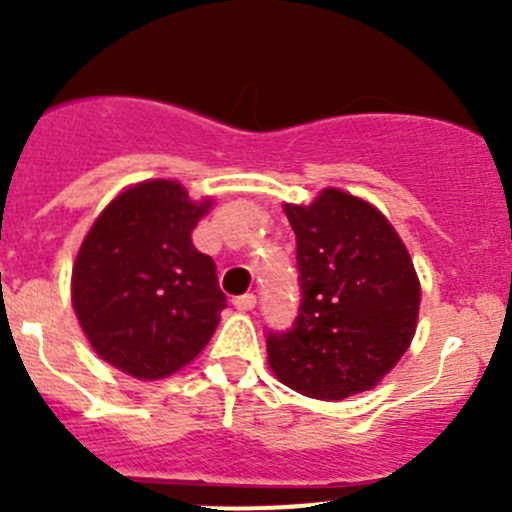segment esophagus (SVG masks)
<instances>
[{"label":"esophagus","mask_w":512,"mask_h":512,"mask_svg":"<svg viewBox=\"0 0 512 512\" xmlns=\"http://www.w3.org/2000/svg\"><path fill=\"white\" fill-rule=\"evenodd\" d=\"M232 304H235V309H240V312H250L257 304V297L255 294H240V297L232 299Z\"/></svg>","instance_id":"esophagus-1"}]
</instances>
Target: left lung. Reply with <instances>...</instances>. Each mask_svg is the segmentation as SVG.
<instances>
[{"instance_id":"8db88e82","label":"left lung","mask_w":512,"mask_h":512,"mask_svg":"<svg viewBox=\"0 0 512 512\" xmlns=\"http://www.w3.org/2000/svg\"><path fill=\"white\" fill-rule=\"evenodd\" d=\"M285 213L302 299L287 332H267L270 366L299 394L347 399L379 384L414 339V262L374 205L337 188Z\"/></svg>"}]
</instances>
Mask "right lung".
<instances>
[{
	"instance_id": "add662e5",
	"label": "right lung",
	"mask_w": 512,
	"mask_h": 512,
	"mask_svg": "<svg viewBox=\"0 0 512 512\" xmlns=\"http://www.w3.org/2000/svg\"><path fill=\"white\" fill-rule=\"evenodd\" d=\"M208 208L173 180H148L118 195L81 245L76 317L96 354L136 379L193 361L227 307L213 257L190 242Z\"/></svg>"
}]
</instances>
